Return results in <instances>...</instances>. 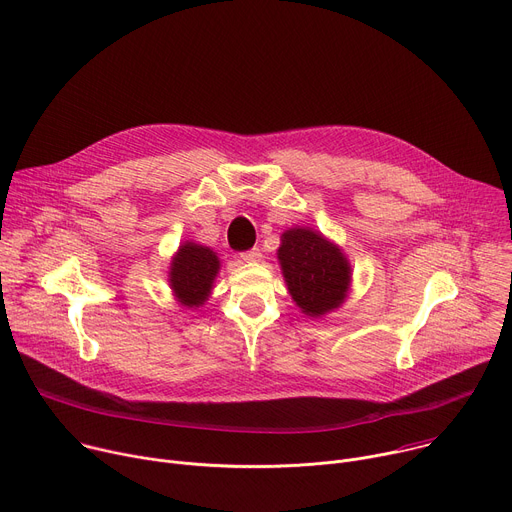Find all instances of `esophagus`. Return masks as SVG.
Instances as JSON below:
<instances>
[{
  "mask_svg": "<svg viewBox=\"0 0 512 512\" xmlns=\"http://www.w3.org/2000/svg\"><path fill=\"white\" fill-rule=\"evenodd\" d=\"M241 259H243L245 263H255V261L261 259V251H259V249H249V251L241 253Z\"/></svg>",
  "mask_w": 512,
  "mask_h": 512,
  "instance_id": "34e87169",
  "label": "esophagus"
}]
</instances>
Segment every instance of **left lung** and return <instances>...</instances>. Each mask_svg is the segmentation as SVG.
I'll return each instance as SVG.
<instances>
[{
    "mask_svg": "<svg viewBox=\"0 0 512 512\" xmlns=\"http://www.w3.org/2000/svg\"><path fill=\"white\" fill-rule=\"evenodd\" d=\"M277 259L291 300L306 316L320 318L346 300L350 263L342 249L320 233L306 227L285 231Z\"/></svg>",
    "mask_w": 512,
    "mask_h": 512,
    "instance_id": "left-lung-1",
    "label": "left lung"
}]
</instances>
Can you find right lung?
Here are the masks:
<instances>
[{"instance_id": "right-lung-1", "label": "right lung", "mask_w": 512, "mask_h": 512, "mask_svg": "<svg viewBox=\"0 0 512 512\" xmlns=\"http://www.w3.org/2000/svg\"><path fill=\"white\" fill-rule=\"evenodd\" d=\"M221 269L216 253L210 247L186 241L170 263V287L184 308H200L212 289V281Z\"/></svg>"}]
</instances>
